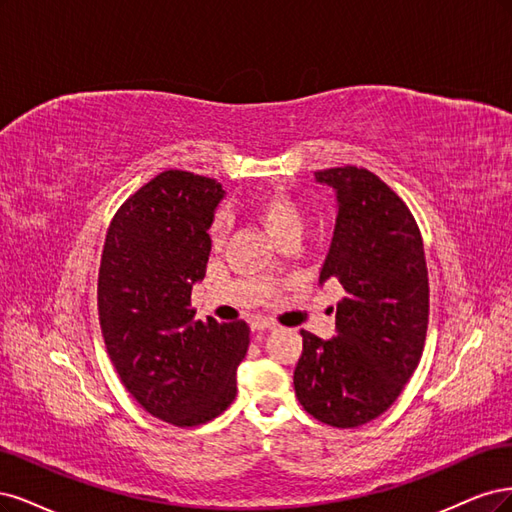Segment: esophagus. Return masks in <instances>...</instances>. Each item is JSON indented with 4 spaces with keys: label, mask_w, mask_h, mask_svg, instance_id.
Masks as SVG:
<instances>
[{
    "label": "esophagus",
    "mask_w": 512,
    "mask_h": 512,
    "mask_svg": "<svg viewBox=\"0 0 512 512\" xmlns=\"http://www.w3.org/2000/svg\"><path fill=\"white\" fill-rule=\"evenodd\" d=\"M276 325L272 321H266V319H255L253 321V332H270V329H274Z\"/></svg>",
    "instance_id": "obj_1"
}]
</instances>
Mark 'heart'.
<instances>
[{"instance_id":"heart-1","label":"heart","mask_w":512,"mask_h":512,"mask_svg":"<svg viewBox=\"0 0 512 512\" xmlns=\"http://www.w3.org/2000/svg\"><path fill=\"white\" fill-rule=\"evenodd\" d=\"M249 212L276 242L295 240L304 227L302 206L291 193L283 189L263 191L257 197H253ZM223 236H225V221L223 217H217L210 225V240L214 244H221Z\"/></svg>"}]
</instances>
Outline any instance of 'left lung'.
<instances>
[{"instance_id":"1","label":"left lung","mask_w":512,"mask_h":512,"mask_svg":"<svg viewBox=\"0 0 512 512\" xmlns=\"http://www.w3.org/2000/svg\"><path fill=\"white\" fill-rule=\"evenodd\" d=\"M315 178L338 202L319 283H340L344 298L332 340L300 332L293 385L308 415L346 430L381 417L417 370L430 283L421 232L398 193L355 166L319 170Z\"/></svg>"}]
</instances>
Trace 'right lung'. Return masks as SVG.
<instances>
[{"mask_svg":"<svg viewBox=\"0 0 512 512\" xmlns=\"http://www.w3.org/2000/svg\"><path fill=\"white\" fill-rule=\"evenodd\" d=\"M223 193L214 178L185 170L155 176L114 214L97 278L102 334L121 383L146 412L178 427L212 421L234 402L249 349L244 321H200L191 308Z\"/></svg>","mask_w":512,"mask_h":512,"instance_id":"1","label":"right lung"}]
</instances>
